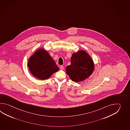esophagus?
<instances>
[{
	"mask_svg": "<svg viewBox=\"0 0 130 130\" xmlns=\"http://www.w3.org/2000/svg\"><path fill=\"white\" fill-rule=\"evenodd\" d=\"M64 68V66H60V69H61V70H63Z\"/></svg>",
	"mask_w": 130,
	"mask_h": 130,
	"instance_id": "34e87169",
	"label": "esophagus"
}]
</instances>
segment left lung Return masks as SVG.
Masks as SVG:
<instances>
[{
  "label": "left lung",
  "mask_w": 130,
  "mask_h": 130,
  "mask_svg": "<svg viewBox=\"0 0 130 130\" xmlns=\"http://www.w3.org/2000/svg\"><path fill=\"white\" fill-rule=\"evenodd\" d=\"M70 65L66 67V72L72 81L79 82L88 77L93 72L94 64L91 57L84 50L73 53Z\"/></svg>",
  "instance_id": "obj_1"
}]
</instances>
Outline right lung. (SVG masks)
Here are the masks:
<instances>
[{
    "label": "right lung",
    "mask_w": 130,
    "mask_h": 130,
    "mask_svg": "<svg viewBox=\"0 0 130 130\" xmlns=\"http://www.w3.org/2000/svg\"><path fill=\"white\" fill-rule=\"evenodd\" d=\"M28 67L30 73L41 80L47 79L59 70L49 53L42 48L38 49L30 57Z\"/></svg>",
    "instance_id": "add662e5"
}]
</instances>
